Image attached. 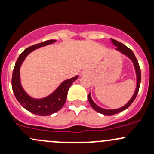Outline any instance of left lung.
<instances>
[{
  "label": "left lung",
  "mask_w": 154,
  "mask_h": 154,
  "mask_svg": "<svg viewBox=\"0 0 154 154\" xmlns=\"http://www.w3.org/2000/svg\"><path fill=\"white\" fill-rule=\"evenodd\" d=\"M111 41L113 43V45H114L115 46H116V50H117V51H120L121 53H122V54H125V55L127 56V57H128L129 58L133 61V64H134V66H135V69H136V77H137V85H136V91H135L134 94H133V96L132 97V98L130 99V101H129L128 103H127L126 105H125L124 106L121 107V108L119 109H105L100 108V107L97 106V105L94 103L92 99H91V95H90V93H89L88 96V101H89L90 105H91V107H92L93 109H94L95 111H97V112L100 113V114L106 115V116H112V115H115V114H117V113L119 112H121L124 111V110H125L126 109L128 108V107L132 104V103H133V102L134 101L135 99H136L138 92H139V86H140V83H141V78H142V76H141L140 67H139L138 60H136L133 51H132L131 49H130L128 47H127V46L125 45L122 44V43L116 41V40L111 38Z\"/></svg>",
  "instance_id": "8db88e82"
}]
</instances>
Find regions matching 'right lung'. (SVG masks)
Segmentation results:
<instances>
[{"label": "right lung", "instance_id": "right-lung-1", "mask_svg": "<svg viewBox=\"0 0 154 154\" xmlns=\"http://www.w3.org/2000/svg\"><path fill=\"white\" fill-rule=\"evenodd\" d=\"M57 40L54 39L48 40V41H45L42 43H38V44L34 45L26 48L18 57V60L15 63V67H14L13 72H12V88L17 100L24 109L28 110L31 113L38 115V116H50V115L57 112L59 110L61 109L66 100L68 88L78 78V77L76 76L72 78L65 80L52 94L45 98H32V97H29L23 89L21 85V82H20L19 70L24 59L29 53L32 52L36 48L51 44V43L55 42Z\"/></svg>", "mask_w": 154, "mask_h": 154}]
</instances>
